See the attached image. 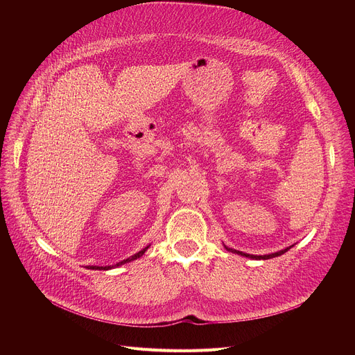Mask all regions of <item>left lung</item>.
Segmentation results:
<instances>
[{"mask_svg":"<svg viewBox=\"0 0 355 355\" xmlns=\"http://www.w3.org/2000/svg\"><path fill=\"white\" fill-rule=\"evenodd\" d=\"M225 248H226V250H227V252H232V253L240 254V256H243V257H249V259H254V260H268V259H272V257H277V256L284 254V253H285V252H288L291 248H293V245H292V246H289V248H286V249L279 250V252H275V253H270V254H260V256H256V254H249V253L240 252V250H236V249H230V248H227V246H225Z\"/></svg>","mask_w":355,"mask_h":355,"instance_id":"8db88e82","label":"left lung"}]
</instances>
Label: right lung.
I'll list each match as a JSON object with an SVG mask.
<instances>
[{
	"label": "right lung",
	"mask_w": 355,
	"mask_h": 355,
	"mask_svg": "<svg viewBox=\"0 0 355 355\" xmlns=\"http://www.w3.org/2000/svg\"><path fill=\"white\" fill-rule=\"evenodd\" d=\"M151 246V245H148L146 248H144L142 250H139L138 253H135V254H132L130 257H128V259H123V260H121L119 263H116V265H112V266H87V269H92V270H109V269H114V268H118V266H122V265H125V263H129V262H132V260H135V259H139L146 250H148V248Z\"/></svg>",
	"instance_id": "right-lung-1"
}]
</instances>
